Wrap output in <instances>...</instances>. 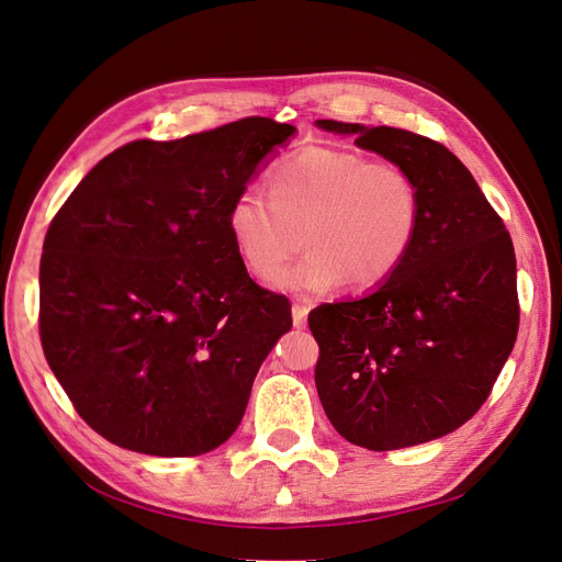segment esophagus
Here are the masks:
<instances>
[{
	"label": "esophagus",
	"instance_id": "obj_1",
	"mask_svg": "<svg viewBox=\"0 0 562 562\" xmlns=\"http://www.w3.org/2000/svg\"><path fill=\"white\" fill-rule=\"evenodd\" d=\"M306 318H308V308L301 306V304H294L292 306V323L296 329H304L306 327Z\"/></svg>",
	"mask_w": 562,
	"mask_h": 562
}]
</instances>
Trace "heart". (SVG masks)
I'll use <instances>...</instances> for the list:
<instances>
[{
	"label": "heart",
	"mask_w": 562,
	"mask_h": 562,
	"mask_svg": "<svg viewBox=\"0 0 562 562\" xmlns=\"http://www.w3.org/2000/svg\"><path fill=\"white\" fill-rule=\"evenodd\" d=\"M268 196L251 190L227 206V233L254 276L272 282L302 235L305 258L282 290L323 294L347 284L375 290L406 261L420 229L413 176L390 161L335 147H304L268 170Z\"/></svg>",
	"instance_id": "1"
}]
</instances>
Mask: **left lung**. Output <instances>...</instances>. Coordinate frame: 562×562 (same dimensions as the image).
Returning <instances> with one entry per match:
<instances>
[{
	"label": "left lung",
	"mask_w": 562,
	"mask_h": 562,
	"mask_svg": "<svg viewBox=\"0 0 562 562\" xmlns=\"http://www.w3.org/2000/svg\"><path fill=\"white\" fill-rule=\"evenodd\" d=\"M406 168L420 229L394 276L308 315L315 386L339 435L370 451L439 439L482 408L520 325L515 251L472 172L443 144L398 127L315 121Z\"/></svg>",
	"instance_id": "left-lung-1"
}]
</instances>
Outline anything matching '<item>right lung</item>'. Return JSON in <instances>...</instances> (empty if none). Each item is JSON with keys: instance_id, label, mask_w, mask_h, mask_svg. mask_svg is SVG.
<instances>
[{"instance_id": "right-lung-1", "label": "right lung", "mask_w": 562, "mask_h": 562, "mask_svg": "<svg viewBox=\"0 0 562 562\" xmlns=\"http://www.w3.org/2000/svg\"><path fill=\"white\" fill-rule=\"evenodd\" d=\"M294 133L251 116L131 142L54 215L40 261L42 349L80 418L111 443L201 456L239 427L292 313L249 278L225 215Z\"/></svg>"}]
</instances>
